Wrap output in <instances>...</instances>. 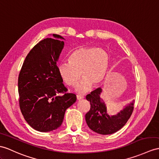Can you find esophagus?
Returning a JSON list of instances; mask_svg holds the SVG:
<instances>
[{
  "instance_id": "esophagus-1",
  "label": "esophagus",
  "mask_w": 159,
  "mask_h": 159,
  "mask_svg": "<svg viewBox=\"0 0 159 159\" xmlns=\"http://www.w3.org/2000/svg\"><path fill=\"white\" fill-rule=\"evenodd\" d=\"M84 97L83 96H81V95H77V99L78 100H82Z\"/></svg>"
}]
</instances>
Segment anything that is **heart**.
<instances>
[{
  "instance_id": "b5f03b06",
  "label": "heart",
  "mask_w": 159,
  "mask_h": 159,
  "mask_svg": "<svg viewBox=\"0 0 159 159\" xmlns=\"http://www.w3.org/2000/svg\"><path fill=\"white\" fill-rule=\"evenodd\" d=\"M69 63L59 65V71L64 82L75 86L82 74L84 80L77 88V92L85 93L92 84L97 86L106 77L109 66V55L107 51L95 46H81L69 57Z\"/></svg>"
}]
</instances>
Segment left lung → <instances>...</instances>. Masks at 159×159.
Masks as SVG:
<instances>
[{
    "mask_svg": "<svg viewBox=\"0 0 159 159\" xmlns=\"http://www.w3.org/2000/svg\"><path fill=\"white\" fill-rule=\"evenodd\" d=\"M102 88H98L86 96L90 103V110L86 114V121L89 128L102 135L117 132L125 125L134 110V100L127 104L125 108L115 115L107 113L106 104L100 97Z\"/></svg>",
    "mask_w": 159,
    "mask_h": 159,
    "instance_id": "obj_1",
    "label": "left lung"
}]
</instances>
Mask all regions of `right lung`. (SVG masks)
<instances>
[{
  "label": "right lung",
  "mask_w": 159,
  "mask_h": 159,
  "mask_svg": "<svg viewBox=\"0 0 159 159\" xmlns=\"http://www.w3.org/2000/svg\"><path fill=\"white\" fill-rule=\"evenodd\" d=\"M34 46L25 57L18 78L19 107L27 123L35 130L48 132L63 123L65 111L76 101L66 93L57 62L64 38L52 34ZM59 93H65L59 96Z\"/></svg>",
  "instance_id": "right-lung-1"
}]
</instances>
